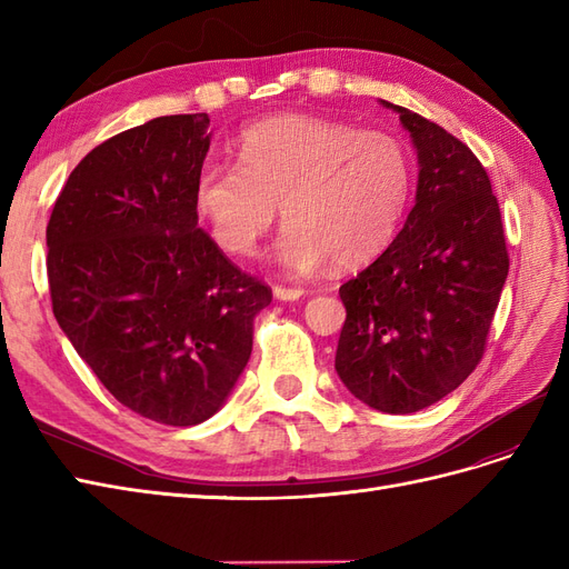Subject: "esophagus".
Returning a JSON list of instances; mask_svg holds the SVG:
<instances>
[{
	"label": "esophagus",
	"instance_id": "obj_1",
	"mask_svg": "<svg viewBox=\"0 0 569 569\" xmlns=\"http://www.w3.org/2000/svg\"><path fill=\"white\" fill-rule=\"evenodd\" d=\"M272 295L274 299L280 301H297L303 297V289L301 287H282V284H274L272 287Z\"/></svg>",
	"mask_w": 569,
	"mask_h": 569
}]
</instances>
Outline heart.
Segmentation results:
<instances>
[{
    "instance_id": "obj_1",
    "label": "heart",
    "mask_w": 569,
    "mask_h": 569,
    "mask_svg": "<svg viewBox=\"0 0 569 569\" xmlns=\"http://www.w3.org/2000/svg\"><path fill=\"white\" fill-rule=\"evenodd\" d=\"M234 151L239 166L203 163L194 180V206L222 251L253 256L278 206L274 258L295 272L363 268L401 228L416 170L399 137L282 113L247 128Z\"/></svg>"
}]
</instances>
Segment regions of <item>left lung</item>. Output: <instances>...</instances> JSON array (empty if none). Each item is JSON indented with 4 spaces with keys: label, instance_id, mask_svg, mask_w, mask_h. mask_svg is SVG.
<instances>
[{
    "label": "left lung",
    "instance_id": "1",
    "mask_svg": "<svg viewBox=\"0 0 569 569\" xmlns=\"http://www.w3.org/2000/svg\"><path fill=\"white\" fill-rule=\"evenodd\" d=\"M418 151L416 206L389 249L339 287L335 370L358 401L406 416L458 389L485 353L508 278L501 209L468 144L403 107Z\"/></svg>",
    "mask_w": 569,
    "mask_h": 569
}]
</instances>
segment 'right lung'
<instances>
[{
  "label": "right lung",
  "mask_w": 569,
  "mask_h": 569,
  "mask_svg": "<svg viewBox=\"0 0 569 569\" xmlns=\"http://www.w3.org/2000/svg\"><path fill=\"white\" fill-rule=\"evenodd\" d=\"M209 116H161L94 147L47 226L54 318L118 403L192 427L222 408L272 301L199 228Z\"/></svg>",
  "instance_id": "right-lung-1"
}]
</instances>
